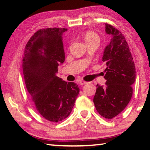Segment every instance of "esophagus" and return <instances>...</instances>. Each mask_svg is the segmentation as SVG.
Listing matches in <instances>:
<instances>
[{"mask_svg":"<svg viewBox=\"0 0 150 150\" xmlns=\"http://www.w3.org/2000/svg\"><path fill=\"white\" fill-rule=\"evenodd\" d=\"M79 83L80 85H85L87 84V82H85V81H79Z\"/></svg>","mask_w":150,"mask_h":150,"instance_id":"obj_1","label":"esophagus"}]
</instances>
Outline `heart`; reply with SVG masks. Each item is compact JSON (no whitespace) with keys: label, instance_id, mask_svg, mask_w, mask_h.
Here are the masks:
<instances>
[{"label":"heart","instance_id":"1","mask_svg":"<svg viewBox=\"0 0 150 150\" xmlns=\"http://www.w3.org/2000/svg\"><path fill=\"white\" fill-rule=\"evenodd\" d=\"M84 40H85V42L86 43L88 42L93 41V40H99V38H98V36L95 34V32L89 31V32H87L85 34Z\"/></svg>","mask_w":150,"mask_h":150}]
</instances>
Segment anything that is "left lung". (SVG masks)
Returning <instances> with one entry per match:
<instances>
[{"label": "left lung", "instance_id": "left-lung-1", "mask_svg": "<svg viewBox=\"0 0 150 150\" xmlns=\"http://www.w3.org/2000/svg\"><path fill=\"white\" fill-rule=\"evenodd\" d=\"M105 32L112 38L103 52L106 82L96 85L93 102L99 115L111 119L119 115L131 100L132 85L136 81V68L128 43L122 34L110 24H105Z\"/></svg>", "mask_w": 150, "mask_h": 150}]
</instances>
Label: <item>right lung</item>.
<instances>
[{"mask_svg":"<svg viewBox=\"0 0 150 150\" xmlns=\"http://www.w3.org/2000/svg\"><path fill=\"white\" fill-rule=\"evenodd\" d=\"M67 29L40 30L26 45L22 68L33 105L46 120L57 122L72 111L79 93L76 83L58 77V66L65 62L63 34Z\"/></svg>","mask_w":150,"mask_h":150,"instance_id":"right-lung-1","label":"right lung"}]
</instances>
